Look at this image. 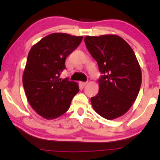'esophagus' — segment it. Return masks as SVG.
I'll list each match as a JSON object with an SVG mask.
<instances>
[{
  "label": "esophagus",
  "mask_w": 160,
  "mask_h": 160,
  "mask_svg": "<svg viewBox=\"0 0 160 160\" xmlns=\"http://www.w3.org/2000/svg\"><path fill=\"white\" fill-rule=\"evenodd\" d=\"M80 84L84 87V86H85L86 85L88 84V82H80Z\"/></svg>",
  "instance_id": "esophagus-1"
}]
</instances>
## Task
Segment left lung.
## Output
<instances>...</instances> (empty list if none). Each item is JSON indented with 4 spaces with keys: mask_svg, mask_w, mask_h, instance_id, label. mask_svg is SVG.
Here are the masks:
<instances>
[{
    "mask_svg": "<svg viewBox=\"0 0 160 160\" xmlns=\"http://www.w3.org/2000/svg\"><path fill=\"white\" fill-rule=\"evenodd\" d=\"M86 48L98 62L99 92L91 98L95 112L108 120L128 111L138 97L142 72L135 54L118 35L86 36Z\"/></svg>",
    "mask_w": 160,
    "mask_h": 160,
    "instance_id": "obj_1",
    "label": "left lung"
}]
</instances>
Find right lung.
<instances>
[{"mask_svg":"<svg viewBox=\"0 0 160 160\" xmlns=\"http://www.w3.org/2000/svg\"><path fill=\"white\" fill-rule=\"evenodd\" d=\"M82 36L52 33L30 49L22 75L25 95L34 110L48 120L66 112L71 101L79 92L77 82L60 75L65 60L82 41Z\"/></svg>","mask_w":160,"mask_h":160,"instance_id":"right-lung-1","label":"right lung"}]
</instances>
